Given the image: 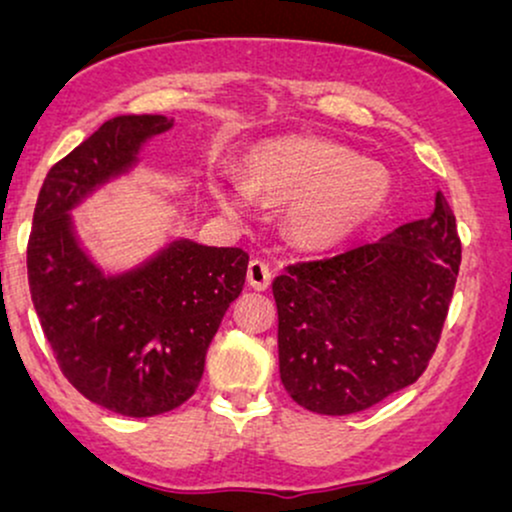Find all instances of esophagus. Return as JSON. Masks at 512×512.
<instances>
[{"instance_id": "34e87169", "label": "esophagus", "mask_w": 512, "mask_h": 512, "mask_svg": "<svg viewBox=\"0 0 512 512\" xmlns=\"http://www.w3.org/2000/svg\"><path fill=\"white\" fill-rule=\"evenodd\" d=\"M270 277H273V273H270L268 263L258 261V258H254V261L249 263V268H246V282H249V287L256 289V292H263V289L270 287Z\"/></svg>"}]
</instances>
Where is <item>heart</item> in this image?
<instances>
[{
	"instance_id": "heart-1",
	"label": "heart",
	"mask_w": 512,
	"mask_h": 512,
	"mask_svg": "<svg viewBox=\"0 0 512 512\" xmlns=\"http://www.w3.org/2000/svg\"><path fill=\"white\" fill-rule=\"evenodd\" d=\"M211 194L227 213H242L254 197L292 204L289 230L304 246L325 249L370 223L387 206L389 173L325 142H280L249 156L246 178L218 173Z\"/></svg>"
}]
</instances>
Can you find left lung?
I'll return each instance as SVG.
<instances>
[{"mask_svg": "<svg viewBox=\"0 0 512 512\" xmlns=\"http://www.w3.org/2000/svg\"><path fill=\"white\" fill-rule=\"evenodd\" d=\"M460 239L437 192L430 218L275 277L287 394L320 415L375 406L425 372L456 287Z\"/></svg>", "mask_w": 512, "mask_h": 512, "instance_id": "1", "label": "left lung"}]
</instances>
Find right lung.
Instances as JSON below:
<instances>
[{
    "mask_svg": "<svg viewBox=\"0 0 512 512\" xmlns=\"http://www.w3.org/2000/svg\"><path fill=\"white\" fill-rule=\"evenodd\" d=\"M166 116H116L42 182L28 282L42 332L85 399L128 418L178 408L199 387L220 320L242 294L249 254L175 239L140 266L106 275L75 235L71 211L137 163Z\"/></svg>",
    "mask_w": 512,
    "mask_h": 512,
    "instance_id": "1",
    "label": "right lung"
}]
</instances>
